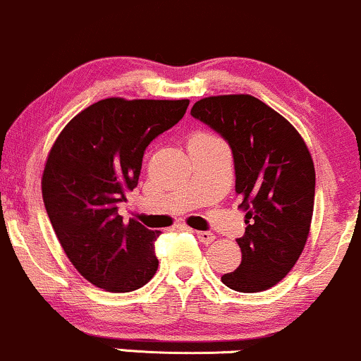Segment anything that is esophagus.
Here are the masks:
<instances>
[{"label":"esophagus","instance_id":"1","mask_svg":"<svg viewBox=\"0 0 361 361\" xmlns=\"http://www.w3.org/2000/svg\"><path fill=\"white\" fill-rule=\"evenodd\" d=\"M196 237H197V240L202 242V244H212V242L214 240V235L212 232H204V230L196 232Z\"/></svg>","mask_w":361,"mask_h":361}]
</instances>
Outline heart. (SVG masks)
<instances>
[{
  "mask_svg": "<svg viewBox=\"0 0 361 361\" xmlns=\"http://www.w3.org/2000/svg\"><path fill=\"white\" fill-rule=\"evenodd\" d=\"M212 140H216V137L208 135V133H196V135L191 136L189 143H192V141H212Z\"/></svg>",
  "mask_w": 361,
  "mask_h": 361,
  "instance_id": "b5f03b06",
  "label": "heart"
}]
</instances>
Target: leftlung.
Listing matches in <instances>:
<instances>
[{
	"mask_svg": "<svg viewBox=\"0 0 361 361\" xmlns=\"http://www.w3.org/2000/svg\"><path fill=\"white\" fill-rule=\"evenodd\" d=\"M191 116L228 143L235 192L247 212L245 233L237 238L242 262L221 281L242 293L268 290L293 268L309 237L315 196L309 148L285 117L252 95L208 97Z\"/></svg>",
	"mask_w": 361,
	"mask_h": 361,
	"instance_id": "8db88e82",
	"label": "left lung"
}]
</instances>
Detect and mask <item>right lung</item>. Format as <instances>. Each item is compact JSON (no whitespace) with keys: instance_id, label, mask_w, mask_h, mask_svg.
Segmentation results:
<instances>
[{"instance_id":"add662e5","label":"right lung","mask_w":361,"mask_h":361,"mask_svg":"<svg viewBox=\"0 0 361 361\" xmlns=\"http://www.w3.org/2000/svg\"><path fill=\"white\" fill-rule=\"evenodd\" d=\"M189 100L105 99L61 131L42 176V197L61 247L99 288L133 291L159 268L160 232L129 220L119 204L137 185L145 149L176 126Z\"/></svg>"}]
</instances>
